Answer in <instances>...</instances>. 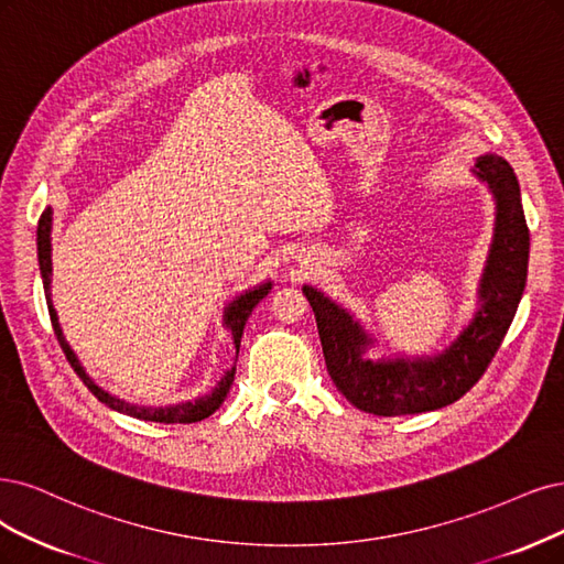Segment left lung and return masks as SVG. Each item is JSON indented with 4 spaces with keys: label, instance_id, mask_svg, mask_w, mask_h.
Instances as JSON below:
<instances>
[{
    "label": "left lung",
    "instance_id": "obj_1",
    "mask_svg": "<svg viewBox=\"0 0 564 564\" xmlns=\"http://www.w3.org/2000/svg\"><path fill=\"white\" fill-rule=\"evenodd\" d=\"M497 199L495 239L481 279V308L471 325L442 356L430 360L371 362L362 352L369 339L344 308L304 285L314 308L325 365L344 398L365 413L406 415L448 406L471 390L502 346L507 329L523 297L530 258V229L520 204V185L511 164L497 155L476 162Z\"/></svg>",
    "mask_w": 564,
    "mask_h": 564
}]
</instances>
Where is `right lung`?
I'll return each instance as SVG.
<instances>
[{"label": "right lung", "mask_w": 564, "mask_h": 564, "mask_svg": "<svg viewBox=\"0 0 564 564\" xmlns=\"http://www.w3.org/2000/svg\"><path fill=\"white\" fill-rule=\"evenodd\" d=\"M36 248H39V269H41V276H44V290H46V302H48V314H51V325H53V332L55 337L62 346V350H65V356L69 360V365L74 367V371L78 373V379L88 386V390L95 394V398L99 402H104L107 406H111L113 411H120V413H128L132 415V419H141V421H153V423H166V425H174V423H197V421H204L212 415L227 398L229 388H232V381H235V367L229 369L225 377L220 379L218 388L206 394V398H199L195 402H185V404H176V406H164V409H143V406H132V404H124L116 398H111L109 392H104L101 388H97L88 377L86 371H83V367L78 365L76 356L72 352L69 344L65 341V337H62V329H59V323H57V314L55 308L51 304V208H46L44 214H41L39 218V227H36ZM271 283L267 285H260L256 290H250V293L241 295L239 300H235L232 304L227 306L225 311V325L232 329V337H235V346H237V352H239V344H241V335H243V325L250 316V311L256 308V304L269 293Z\"/></svg>", "instance_id": "obj_1"}]
</instances>
